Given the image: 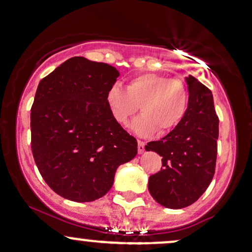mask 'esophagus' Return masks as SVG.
I'll use <instances>...</instances> for the list:
<instances>
[{
	"instance_id": "esophagus-1",
	"label": "esophagus",
	"mask_w": 252,
	"mask_h": 252,
	"mask_svg": "<svg viewBox=\"0 0 252 252\" xmlns=\"http://www.w3.org/2000/svg\"><path fill=\"white\" fill-rule=\"evenodd\" d=\"M138 152L139 154H142L145 152V142L144 141H138Z\"/></svg>"
}]
</instances>
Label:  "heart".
Instances as JSON below:
<instances>
[{
	"mask_svg": "<svg viewBox=\"0 0 252 252\" xmlns=\"http://www.w3.org/2000/svg\"><path fill=\"white\" fill-rule=\"evenodd\" d=\"M188 99V90L181 80L157 73L139 74L128 80L126 90L113 85L106 93L112 117L120 125L127 124L140 106L142 114L131 124L139 136L173 131L186 116Z\"/></svg>",
	"mask_w": 252,
	"mask_h": 252,
	"instance_id": "1",
	"label": "heart"
}]
</instances>
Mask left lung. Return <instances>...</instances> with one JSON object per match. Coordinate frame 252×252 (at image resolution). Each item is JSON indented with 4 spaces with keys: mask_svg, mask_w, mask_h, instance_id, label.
<instances>
[{
    "mask_svg": "<svg viewBox=\"0 0 252 252\" xmlns=\"http://www.w3.org/2000/svg\"><path fill=\"white\" fill-rule=\"evenodd\" d=\"M188 108L179 126L145 146L162 157L160 172L150 176L148 190L161 206L181 209L196 202L215 174L219 118L213 93L189 74Z\"/></svg>",
    "mask_w": 252,
    "mask_h": 252,
    "instance_id": "1",
    "label": "left lung"
}]
</instances>
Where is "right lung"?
Here are the masks:
<instances>
[{
  "mask_svg": "<svg viewBox=\"0 0 252 252\" xmlns=\"http://www.w3.org/2000/svg\"><path fill=\"white\" fill-rule=\"evenodd\" d=\"M116 67L72 57L38 84L31 107V150L40 175L66 200L91 202L113 186L138 142L112 117L106 93Z\"/></svg>",
  "mask_w": 252,
  "mask_h": 252,
  "instance_id": "obj_1",
  "label": "right lung"
}]
</instances>
